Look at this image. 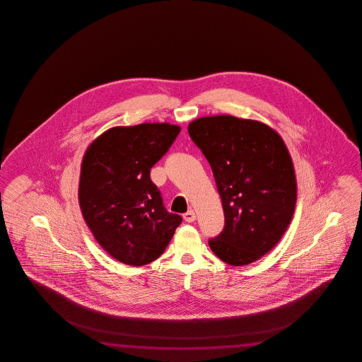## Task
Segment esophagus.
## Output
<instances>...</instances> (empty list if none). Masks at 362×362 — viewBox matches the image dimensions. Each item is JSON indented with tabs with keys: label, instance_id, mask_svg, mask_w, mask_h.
<instances>
[{
	"label": "esophagus",
	"instance_id": "esophagus-1",
	"mask_svg": "<svg viewBox=\"0 0 362 362\" xmlns=\"http://www.w3.org/2000/svg\"><path fill=\"white\" fill-rule=\"evenodd\" d=\"M184 219L185 221H187V223H192V221H195V219H197V214H195V211H194V210H189L187 213H185Z\"/></svg>",
	"mask_w": 362,
	"mask_h": 362
}]
</instances>
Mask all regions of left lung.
I'll list each match as a JSON object with an SVG mask.
<instances>
[{
	"label": "left lung",
	"instance_id": "8db88e82",
	"mask_svg": "<svg viewBox=\"0 0 362 362\" xmlns=\"http://www.w3.org/2000/svg\"><path fill=\"white\" fill-rule=\"evenodd\" d=\"M191 139L213 170L226 224L209 245L232 266L270 252L288 229L296 202V178L288 148L269 125L230 115L189 124Z\"/></svg>",
	"mask_w": 362,
	"mask_h": 362
}]
</instances>
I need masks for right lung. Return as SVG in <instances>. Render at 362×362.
Returning a JSON list of instances; mask_svg holds the SVG:
<instances>
[{"label":"right lung","instance_id":"right-lung-1","mask_svg":"<svg viewBox=\"0 0 362 362\" xmlns=\"http://www.w3.org/2000/svg\"><path fill=\"white\" fill-rule=\"evenodd\" d=\"M180 130L168 123L115 127L83 156L78 186L83 219L98 245L123 264L157 259L182 221L165 210L149 176Z\"/></svg>","mask_w":362,"mask_h":362}]
</instances>
